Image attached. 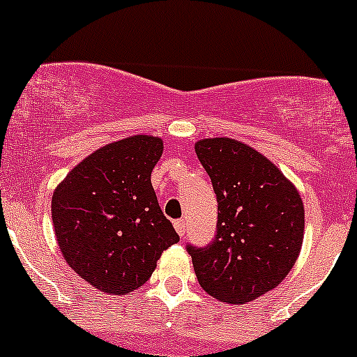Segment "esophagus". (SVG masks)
Wrapping results in <instances>:
<instances>
[{"label":"esophagus","mask_w":357,"mask_h":357,"mask_svg":"<svg viewBox=\"0 0 357 357\" xmlns=\"http://www.w3.org/2000/svg\"><path fill=\"white\" fill-rule=\"evenodd\" d=\"M174 228H176V231H178L179 236H185V233H186L185 219H178V221H174Z\"/></svg>","instance_id":"obj_1"}]
</instances>
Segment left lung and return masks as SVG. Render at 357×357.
I'll return each mask as SVG.
<instances>
[{
    "label": "left lung",
    "instance_id": "1",
    "mask_svg": "<svg viewBox=\"0 0 357 357\" xmlns=\"http://www.w3.org/2000/svg\"><path fill=\"white\" fill-rule=\"evenodd\" d=\"M195 152L218 199V233L211 245L186 250L211 297L247 304L294 268L304 238V204L283 172L245 143L205 138Z\"/></svg>",
    "mask_w": 357,
    "mask_h": 357
}]
</instances>
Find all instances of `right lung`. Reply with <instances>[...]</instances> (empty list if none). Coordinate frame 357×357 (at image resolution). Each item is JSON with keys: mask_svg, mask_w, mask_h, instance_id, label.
<instances>
[{"mask_svg": "<svg viewBox=\"0 0 357 357\" xmlns=\"http://www.w3.org/2000/svg\"><path fill=\"white\" fill-rule=\"evenodd\" d=\"M162 152L157 136L119 139L75 165L53 193L60 252L100 291L126 295L139 289L162 252L179 242L152 186Z\"/></svg>", "mask_w": 357, "mask_h": 357, "instance_id": "obj_1", "label": "right lung"}]
</instances>
